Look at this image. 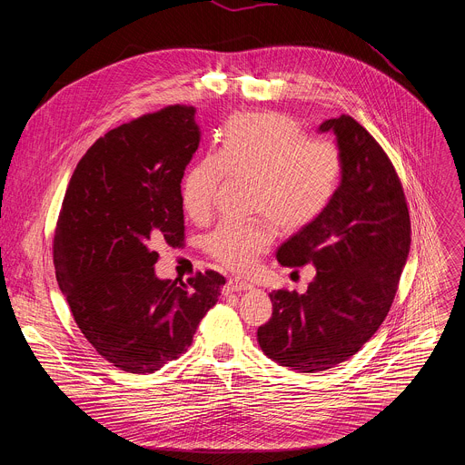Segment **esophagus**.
I'll list each match as a JSON object with an SVG mask.
<instances>
[{
    "instance_id": "esophagus-1",
    "label": "esophagus",
    "mask_w": 465,
    "mask_h": 465,
    "mask_svg": "<svg viewBox=\"0 0 465 465\" xmlns=\"http://www.w3.org/2000/svg\"><path fill=\"white\" fill-rule=\"evenodd\" d=\"M228 289H230L232 292H242V291H252L253 285L248 283V282H244V280H230V282H228Z\"/></svg>"
}]
</instances>
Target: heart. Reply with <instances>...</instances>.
<instances>
[{
	"label": "heart",
	"instance_id": "1",
	"mask_svg": "<svg viewBox=\"0 0 465 465\" xmlns=\"http://www.w3.org/2000/svg\"><path fill=\"white\" fill-rule=\"evenodd\" d=\"M253 180V212L269 219L224 221L206 248L232 271L252 269L274 241V226L298 232L331 203L341 176L342 156L327 140H305L302 126L283 114H244L224 130L217 153L198 160L182 183V204L193 221H206L224 176Z\"/></svg>",
	"mask_w": 465,
	"mask_h": 465
}]
</instances>
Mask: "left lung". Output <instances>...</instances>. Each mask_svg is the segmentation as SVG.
Segmentation results:
<instances>
[{
  "label": "left lung",
  "mask_w": 465,
  "mask_h": 465,
  "mask_svg": "<svg viewBox=\"0 0 465 465\" xmlns=\"http://www.w3.org/2000/svg\"><path fill=\"white\" fill-rule=\"evenodd\" d=\"M342 156L327 208L278 248L283 267L316 269L305 294L271 292L272 318L257 329L262 353L302 373L355 355L386 318L411 250V219L397 173L350 115L327 119Z\"/></svg>",
  "instance_id": "obj_1"
}]
</instances>
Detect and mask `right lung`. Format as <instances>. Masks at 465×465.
Wrapping results in <instances>:
<instances>
[{"label":"right lung","mask_w":465,"mask_h":465,"mask_svg":"<svg viewBox=\"0 0 465 465\" xmlns=\"http://www.w3.org/2000/svg\"><path fill=\"white\" fill-rule=\"evenodd\" d=\"M201 143L193 106H167L110 130L79 162L56 223V282L95 351L154 373L193 342L226 280H160L156 246L183 241L182 178Z\"/></svg>","instance_id":"1"}]
</instances>
